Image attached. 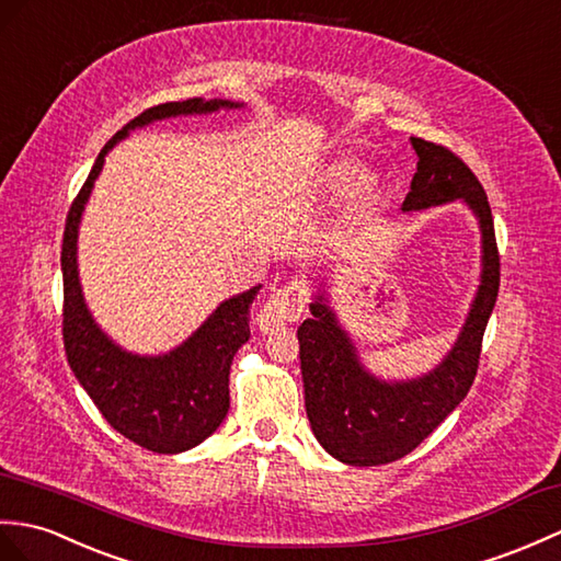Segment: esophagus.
Returning a JSON list of instances; mask_svg holds the SVG:
<instances>
[{
  "label": "esophagus",
  "mask_w": 561,
  "mask_h": 561,
  "mask_svg": "<svg viewBox=\"0 0 561 561\" xmlns=\"http://www.w3.org/2000/svg\"><path fill=\"white\" fill-rule=\"evenodd\" d=\"M306 308V291L301 284H286L279 291L272 294L257 312V330L263 334L279 332L286 322L296 320Z\"/></svg>",
  "instance_id": "1"
}]
</instances>
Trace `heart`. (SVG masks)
<instances>
[{
    "mask_svg": "<svg viewBox=\"0 0 561 561\" xmlns=\"http://www.w3.org/2000/svg\"><path fill=\"white\" fill-rule=\"evenodd\" d=\"M358 179H363V164L354 160H336L320 174V191L324 193H340L348 186H354Z\"/></svg>",
    "mask_w": 561,
    "mask_h": 561,
    "instance_id": "b5f03b06",
    "label": "heart"
}]
</instances>
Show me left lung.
Masks as SVG:
<instances>
[{"label":"left lung","mask_w":561,"mask_h":561,"mask_svg":"<svg viewBox=\"0 0 561 561\" xmlns=\"http://www.w3.org/2000/svg\"><path fill=\"white\" fill-rule=\"evenodd\" d=\"M419 154L401 213L459 201L480 229V284L447 356L407 380H385L363 366L358 346L330 301L328 277L312 279V318L298 328L306 413L322 449L348 466H380L407 457L459 407L478 370L480 344L500 291V255L488 195L457 154L411 138Z\"/></svg>","instance_id":"left-lung-1"}]
</instances>
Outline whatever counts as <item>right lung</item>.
I'll list each match as a JSON object with an SVG mask.
<instances>
[{
  "instance_id": "obj_1",
  "label": "right lung",
  "mask_w": 561,
  "mask_h": 561,
  "mask_svg": "<svg viewBox=\"0 0 561 561\" xmlns=\"http://www.w3.org/2000/svg\"><path fill=\"white\" fill-rule=\"evenodd\" d=\"M219 110H243V102L217 98L164 102L128 122L100 150L64 229V348L69 366L116 433L158 454H181L198 447L225 421L229 411V368L233 354L251 336L249 312L260 284L225 298L188 340L167 354H134L100 328L85 304L78 277V229L104 158L116 142L154 122Z\"/></svg>"
}]
</instances>
